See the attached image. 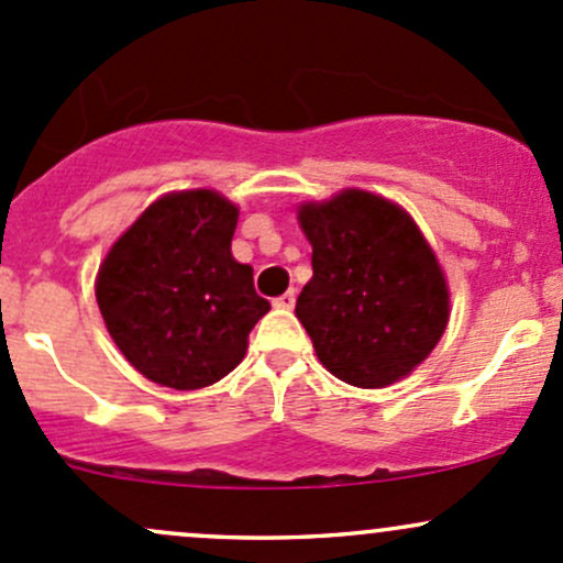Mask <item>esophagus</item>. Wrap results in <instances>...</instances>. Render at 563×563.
<instances>
[{
    "instance_id": "34e87169",
    "label": "esophagus",
    "mask_w": 563,
    "mask_h": 563,
    "mask_svg": "<svg viewBox=\"0 0 563 563\" xmlns=\"http://www.w3.org/2000/svg\"><path fill=\"white\" fill-rule=\"evenodd\" d=\"M272 305H275L277 310H294V305H296V294H294V291L280 294V296H277L275 301H272Z\"/></svg>"
}]
</instances>
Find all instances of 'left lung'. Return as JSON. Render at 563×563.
<instances>
[{
	"instance_id": "left-lung-1",
	"label": "left lung",
	"mask_w": 563,
	"mask_h": 563,
	"mask_svg": "<svg viewBox=\"0 0 563 563\" xmlns=\"http://www.w3.org/2000/svg\"><path fill=\"white\" fill-rule=\"evenodd\" d=\"M299 224L312 245V280L296 318L336 379L387 387L430 355L449 323V288L435 253L395 202L344 189L305 202Z\"/></svg>"
}]
</instances>
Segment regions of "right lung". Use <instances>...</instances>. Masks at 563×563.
<instances>
[{"instance_id":"1","label":"right lung","mask_w":563,"mask_h":563,"mask_svg":"<svg viewBox=\"0 0 563 563\" xmlns=\"http://www.w3.org/2000/svg\"><path fill=\"white\" fill-rule=\"evenodd\" d=\"M238 208L213 189L170 191L111 245L96 280L103 323L135 372L200 390L245 357L269 301L234 262Z\"/></svg>"}]
</instances>
